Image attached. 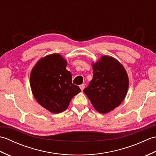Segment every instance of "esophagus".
<instances>
[{"mask_svg":"<svg viewBox=\"0 0 156 156\" xmlns=\"http://www.w3.org/2000/svg\"><path fill=\"white\" fill-rule=\"evenodd\" d=\"M84 87H85V85L84 84H81L80 86V88L81 89L82 91H83V90L84 89Z\"/></svg>","mask_w":156,"mask_h":156,"instance_id":"34e87169","label":"esophagus"}]
</instances>
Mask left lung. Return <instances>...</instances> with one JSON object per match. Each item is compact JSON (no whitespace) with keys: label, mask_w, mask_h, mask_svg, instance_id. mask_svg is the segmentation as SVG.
Returning a JSON list of instances; mask_svg holds the SVG:
<instances>
[{"label":"left lung","mask_w":156,"mask_h":156,"mask_svg":"<svg viewBox=\"0 0 156 156\" xmlns=\"http://www.w3.org/2000/svg\"><path fill=\"white\" fill-rule=\"evenodd\" d=\"M93 78L84 92L98 112L105 114L119 107L127 95L129 78L117 59L102 55L92 64Z\"/></svg>","instance_id":"obj_1"}]
</instances>
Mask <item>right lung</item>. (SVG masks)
<instances>
[{
    "label": "right lung",
    "instance_id": "right-lung-1",
    "mask_svg": "<svg viewBox=\"0 0 156 156\" xmlns=\"http://www.w3.org/2000/svg\"><path fill=\"white\" fill-rule=\"evenodd\" d=\"M67 64L60 54H53L39 59L31 72L30 86L36 101L54 114L66 110L72 98L81 92L72 83Z\"/></svg>",
    "mask_w": 156,
    "mask_h": 156
}]
</instances>
